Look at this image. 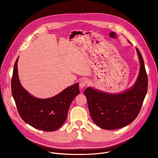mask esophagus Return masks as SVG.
<instances>
[{"label": "esophagus", "instance_id": "1", "mask_svg": "<svg viewBox=\"0 0 158 158\" xmlns=\"http://www.w3.org/2000/svg\"><path fill=\"white\" fill-rule=\"evenodd\" d=\"M88 83V80L87 79H82L79 82V86L81 88L84 87Z\"/></svg>", "mask_w": 158, "mask_h": 158}]
</instances>
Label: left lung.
<instances>
[{
    "instance_id": "1",
    "label": "left lung",
    "mask_w": 158,
    "mask_h": 158,
    "mask_svg": "<svg viewBox=\"0 0 158 158\" xmlns=\"http://www.w3.org/2000/svg\"><path fill=\"white\" fill-rule=\"evenodd\" d=\"M136 49L141 66L138 79L131 89L121 94H110L88 87L84 92L93 121L102 129L113 130L125 127L139 113L148 81L142 55Z\"/></svg>"
}]
</instances>
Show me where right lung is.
Wrapping results in <instances>:
<instances>
[{
    "label": "right lung",
    "mask_w": 158,
    "mask_h": 158,
    "mask_svg": "<svg viewBox=\"0 0 158 158\" xmlns=\"http://www.w3.org/2000/svg\"><path fill=\"white\" fill-rule=\"evenodd\" d=\"M17 59L11 81L12 94L21 118L30 126L45 131H54L65 121L69 106L80 92L76 83L54 97L39 99L32 96L21 85Z\"/></svg>",
    "instance_id": "1"
}]
</instances>
